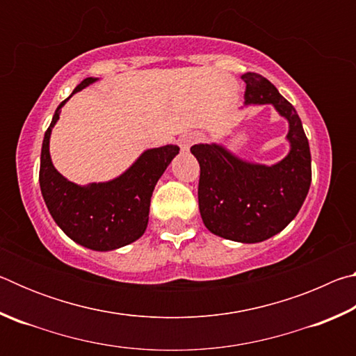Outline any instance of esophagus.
<instances>
[{
  "label": "esophagus",
  "instance_id": "obj_1",
  "mask_svg": "<svg viewBox=\"0 0 356 356\" xmlns=\"http://www.w3.org/2000/svg\"><path fill=\"white\" fill-rule=\"evenodd\" d=\"M197 140H200V136L196 134H186L179 140V146L182 150H188L191 147V144H195Z\"/></svg>",
  "mask_w": 356,
  "mask_h": 356
}]
</instances>
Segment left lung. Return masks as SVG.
Returning a JSON list of instances; mask_svg holds the SVG:
<instances>
[{"label":"left lung","mask_w":356,"mask_h":356,"mask_svg":"<svg viewBox=\"0 0 356 356\" xmlns=\"http://www.w3.org/2000/svg\"><path fill=\"white\" fill-rule=\"evenodd\" d=\"M245 105L272 104L289 122V154L276 165L250 163L220 144H195L200 161L197 200L210 232L242 243L264 242L281 232L303 206L311 185V152L295 108L254 72L242 75Z\"/></svg>","instance_id":"obj_1"}]
</instances>
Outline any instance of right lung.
I'll list each match as a JSON object with an SVG mask.
<instances>
[{"label": "right lung", "instance_id": "right-lung-1", "mask_svg": "<svg viewBox=\"0 0 356 356\" xmlns=\"http://www.w3.org/2000/svg\"><path fill=\"white\" fill-rule=\"evenodd\" d=\"M94 81L97 78L83 80L72 95ZM69 99L56 108L42 143L39 171L42 196L53 220L74 242L94 251L118 250L135 242L146 231L152 191L168 165L179 154V147L168 144L147 149L127 171L110 182L76 185L56 171L50 156L51 129Z\"/></svg>", "mask_w": 356, "mask_h": 356}]
</instances>
